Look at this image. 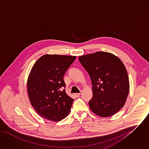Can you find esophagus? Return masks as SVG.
I'll return each mask as SVG.
<instances>
[{
  "mask_svg": "<svg viewBox=\"0 0 149 149\" xmlns=\"http://www.w3.org/2000/svg\"><path fill=\"white\" fill-rule=\"evenodd\" d=\"M80 95H81V93H74V96L75 97L77 98V97H79L80 96Z\"/></svg>",
  "mask_w": 149,
  "mask_h": 149,
  "instance_id": "obj_1",
  "label": "esophagus"
}]
</instances>
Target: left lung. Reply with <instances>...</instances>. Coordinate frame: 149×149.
<instances>
[{
	"label": "left lung",
	"instance_id": "1",
	"mask_svg": "<svg viewBox=\"0 0 149 149\" xmlns=\"http://www.w3.org/2000/svg\"><path fill=\"white\" fill-rule=\"evenodd\" d=\"M92 83L93 97L89 101L91 110L101 117L116 114L125 105L129 93L126 69L114 54L97 52L79 57Z\"/></svg>",
	"mask_w": 149,
	"mask_h": 149
}]
</instances>
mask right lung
Returning <instances> with one entry per match:
<instances>
[{
  "instance_id": "right-lung-1",
  "label": "right lung",
  "mask_w": 149,
  "mask_h": 149,
  "mask_svg": "<svg viewBox=\"0 0 149 149\" xmlns=\"http://www.w3.org/2000/svg\"><path fill=\"white\" fill-rule=\"evenodd\" d=\"M76 56L45 54L36 62L27 81L29 98L46 120L59 122L69 114L73 99L66 93L63 76Z\"/></svg>"
}]
</instances>
